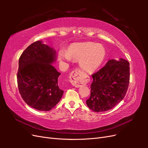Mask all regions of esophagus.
<instances>
[{
    "label": "esophagus",
    "mask_w": 148,
    "mask_h": 148,
    "mask_svg": "<svg viewBox=\"0 0 148 148\" xmlns=\"http://www.w3.org/2000/svg\"><path fill=\"white\" fill-rule=\"evenodd\" d=\"M70 82L75 87H80L86 84L82 77V73L78 69H75L70 75Z\"/></svg>",
    "instance_id": "34e87169"
}]
</instances>
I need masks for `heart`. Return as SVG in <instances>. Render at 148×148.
Returning a JSON list of instances; mask_svg holds the SVG:
<instances>
[{
	"label": "heart",
	"mask_w": 148,
	"mask_h": 148,
	"mask_svg": "<svg viewBox=\"0 0 148 148\" xmlns=\"http://www.w3.org/2000/svg\"><path fill=\"white\" fill-rule=\"evenodd\" d=\"M105 48L101 44L93 42L75 43L69 47L67 52H59L61 61L70 62L71 59L79 61L81 69L86 73H92L99 68L106 57Z\"/></svg>",
	"instance_id": "b5f03b06"
}]
</instances>
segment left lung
<instances>
[{
  "instance_id": "8db88e82",
  "label": "left lung",
  "mask_w": 148,
  "mask_h": 148,
  "mask_svg": "<svg viewBox=\"0 0 148 148\" xmlns=\"http://www.w3.org/2000/svg\"><path fill=\"white\" fill-rule=\"evenodd\" d=\"M91 95L86 104L96 112L110 110L126 95L130 83V64L123 59L110 60L92 75Z\"/></svg>"
}]
</instances>
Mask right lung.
Segmentation results:
<instances>
[{"label":"right lung","instance_id":"right-lung-1","mask_svg":"<svg viewBox=\"0 0 148 148\" xmlns=\"http://www.w3.org/2000/svg\"><path fill=\"white\" fill-rule=\"evenodd\" d=\"M56 53L38 41L30 44L19 59L17 83L20 94L26 104L38 110H51L64 94L58 84L60 73L51 64L56 60Z\"/></svg>","mask_w":148,"mask_h":148}]
</instances>
